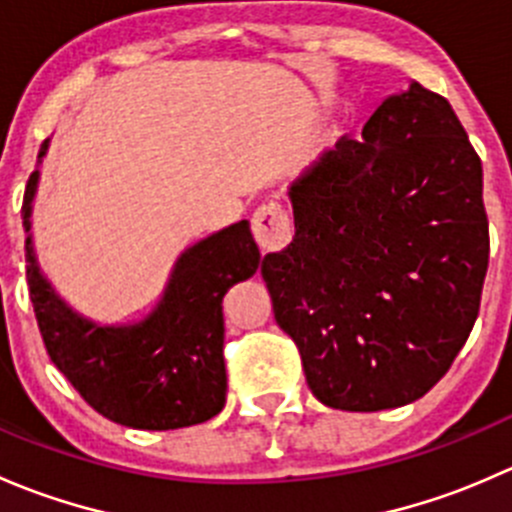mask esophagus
Wrapping results in <instances>:
<instances>
[{
	"mask_svg": "<svg viewBox=\"0 0 512 512\" xmlns=\"http://www.w3.org/2000/svg\"><path fill=\"white\" fill-rule=\"evenodd\" d=\"M252 235L262 252H277L287 245L292 237V223L285 205L265 203L252 215Z\"/></svg>",
	"mask_w": 512,
	"mask_h": 512,
	"instance_id": "34e87169",
	"label": "esophagus"
}]
</instances>
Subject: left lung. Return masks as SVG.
Instances as JSON below:
<instances>
[{"instance_id":"1","label":"left lung","mask_w":512,"mask_h":512,"mask_svg":"<svg viewBox=\"0 0 512 512\" xmlns=\"http://www.w3.org/2000/svg\"><path fill=\"white\" fill-rule=\"evenodd\" d=\"M294 237L262 260L275 319L322 404L381 411L441 381L480 309L483 168L421 84L371 113L289 188Z\"/></svg>"}]
</instances>
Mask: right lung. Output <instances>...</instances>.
<instances>
[{"mask_svg": "<svg viewBox=\"0 0 512 512\" xmlns=\"http://www.w3.org/2000/svg\"><path fill=\"white\" fill-rule=\"evenodd\" d=\"M41 143L39 158H44ZM39 170L24 193L29 232ZM260 267L250 223L225 227L180 255L156 312L133 327H98L39 275L27 237V282L46 354L98 414L143 431L203 423L225 406L223 297Z\"/></svg>", "mask_w": 512, "mask_h": 512, "instance_id": "right-lung-1", "label": "right lung"}]
</instances>
